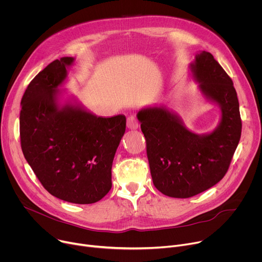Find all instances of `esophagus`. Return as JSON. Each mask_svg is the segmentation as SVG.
<instances>
[{
    "label": "esophagus",
    "mask_w": 262,
    "mask_h": 262,
    "mask_svg": "<svg viewBox=\"0 0 262 262\" xmlns=\"http://www.w3.org/2000/svg\"><path fill=\"white\" fill-rule=\"evenodd\" d=\"M127 127L130 130H136L138 128V122L134 116H129L127 118Z\"/></svg>",
    "instance_id": "obj_1"
}]
</instances>
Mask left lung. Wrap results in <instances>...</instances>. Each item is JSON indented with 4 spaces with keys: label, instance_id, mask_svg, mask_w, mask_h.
I'll return each instance as SVG.
<instances>
[{
    "label": "left lung",
    "instance_id": "left-lung-1",
    "mask_svg": "<svg viewBox=\"0 0 262 262\" xmlns=\"http://www.w3.org/2000/svg\"><path fill=\"white\" fill-rule=\"evenodd\" d=\"M189 69L201 94L220 108L213 131L192 132L182 117L163 105L143 108L136 114L146 137L153 184L174 198L195 196L220 182L241 135L237 93L227 72L207 51L197 52Z\"/></svg>",
    "mask_w": 262,
    "mask_h": 262
}]
</instances>
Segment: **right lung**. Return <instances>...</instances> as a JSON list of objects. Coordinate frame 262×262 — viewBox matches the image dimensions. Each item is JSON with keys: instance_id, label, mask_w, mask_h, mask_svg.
<instances>
[{"instance_id": "add662e5", "label": "right lung", "mask_w": 262, "mask_h": 262, "mask_svg": "<svg viewBox=\"0 0 262 262\" xmlns=\"http://www.w3.org/2000/svg\"><path fill=\"white\" fill-rule=\"evenodd\" d=\"M75 58L55 59L28 85L21 102L19 135L27 163L54 197L88 205L111 189V168L126 131V116H97L66 89Z\"/></svg>"}]
</instances>
